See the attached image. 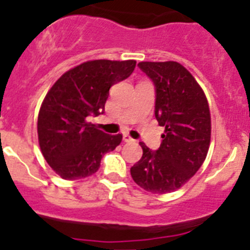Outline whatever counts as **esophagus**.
<instances>
[{"mask_svg": "<svg viewBox=\"0 0 250 250\" xmlns=\"http://www.w3.org/2000/svg\"><path fill=\"white\" fill-rule=\"evenodd\" d=\"M123 140L125 142H134L135 141V140L132 139V137L130 136V135H127V134H124L123 135Z\"/></svg>", "mask_w": 250, "mask_h": 250, "instance_id": "1", "label": "esophagus"}]
</instances>
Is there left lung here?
Masks as SVG:
<instances>
[{"mask_svg":"<svg viewBox=\"0 0 250 250\" xmlns=\"http://www.w3.org/2000/svg\"><path fill=\"white\" fill-rule=\"evenodd\" d=\"M137 66L153 82L154 115L165 134L157 151L140 142L144 153L130 172L142 189L166 194L183 187L203 166L210 147V109L199 83L180 63L146 61Z\"/></svg>","mask_w":250,"mask_h":250,"instance_id":"1","label":"left lung"}]
</instances>
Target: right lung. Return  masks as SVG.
<instances>
[{
  "label": "right lung",
  "instance_id": "right-lung-1",
  "mask_svg": "<svg viewBox=\"0 0 250 250\" xmlns=\"http://www.w3.org/2000/svg\"><path fill=\"white\" fill-rule=\"evenodd\" d=\"M136 61H87L63 73L50 88L38 116V137L45 161L62 179L94 174L102 157L123 135H108L88 121L104 113L113 84L126 80Z\"/></svg>",
  "mask_w": 250,
  "mask_h": 250
}]
</instances>
